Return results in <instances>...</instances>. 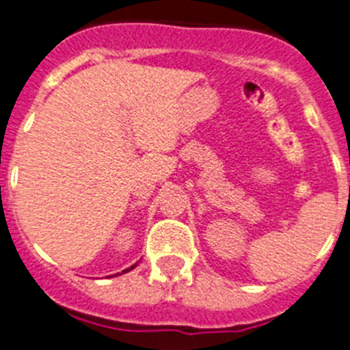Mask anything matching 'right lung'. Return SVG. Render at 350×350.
<instances>
[{"mask_svg": "<svg viewBox=\"0 0 350 350\" xmlns=\"http://www.w3.org/2000/svg\"><path fill=\"white\" fill-rule=\"evenodd\" d=\"M135 267H137V263H135V265H131V267H130V269H126V270H122V274H126V272H130V270H131V269H135Z\"/></svg>", "mask_w": 350, "mask_h": 350, "instance_id": "1", "label": "right lung"}]
</instances>
